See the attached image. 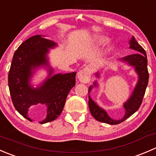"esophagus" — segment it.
<instances>
[{
	"instance_id": "obj_1",
	"label": "esophagus",
	"mask_w": 156,
	"mask_h": 156,
	"mask_svg": "<svg viewBox=\"0 0 156 156\" xmlns=\"http://www.w3.org/2000/svg\"><path fill=\"white\" fill-rule=\"evenodd\" d=\"M90 71L88 68H85L82 70L80 71L78 74V80L81 81V83H89L90 81Z\"/></svg>"
}]
</instances>
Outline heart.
Wrapping results in <instances>:
<instances>
[{
  "instance_id": "obj_1",
  "label": "heart",
  "mask_w": 156,
  "mask_h": 156,
  "mask_svg": "<svg viewBox=\"0 0 156 156\" xmlns=\"http://www.w3.org/2000/svg\"><path fill=\"white\" fill-rule=\"evenodd\" d=\"M105 42V41H100V44H103V43H104Z\"/></svg>"
}]
</instances>
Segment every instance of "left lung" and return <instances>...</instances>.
<instances>
[{
    "instance_id": "1",
    "label": "left lung",
    "mask_w": 156,
    "mask_h": 156,
    "mask_svg": "<svg viewBox=\"0 0 156 156\" xmlns=\"http://www.w3.org/2000/svg\"><path fill=\"white\" fill-rule=\"evenodd\" d=\"M129 45H130L129 48L135 50V51H136V53L121 58L119 60L121 62H126L128 66L133 67L135 72L137 74L138 80L131 95L123 104V107L125 110V115L123 116L122 119H119V120L112 119L111 117L108 116L104 108L100 107L94 100H92V98L90 96V93L91 92L94 87H99L98 82L95 81L94 84L90 86L89 90H88V94H89L88 106H89L90 112L93 117L98 122H103V123L108 124V125L120 124L121 122H124L127 118L132 115L133 113L136 112L142 103L143 98H144V94H145L148 81H149V72H148L147 69V56H146V53L144 49L136 42L133 36H132L130 40L129 41ZM95 75L97 78L100 77V74L98 72L95 74Z\"/></svg>"
}]
</instances>
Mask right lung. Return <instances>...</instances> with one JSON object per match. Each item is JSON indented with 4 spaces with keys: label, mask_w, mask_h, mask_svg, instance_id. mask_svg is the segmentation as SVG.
I'll list each match as a JSON object with an SVG mask.
<instances>
[{
    "label": "right lung",
    "mask_w": 156,
    "mask_h": 156,
    "mask_svg": "<svg viewBox=\"0 0 156 156\" xmlns=\"http://www.w3.org/2000/svg\"><path fill=\"white\" fill-rule=\"evenodd\" d=\"M57 47L53 41L37 34L23 42L14 53L8 75V84L12 103L16 109L26 119L31 106L44 105L47 115L39 122L45 124L57 119L65 106L66 97L75 85L76 72L53 75L49 62L50 49ZM44 68L48 72L46 79L34 88L31 78L37 69Z\"/></svg>",
    "instance_id": "1"
}]
</instances>
